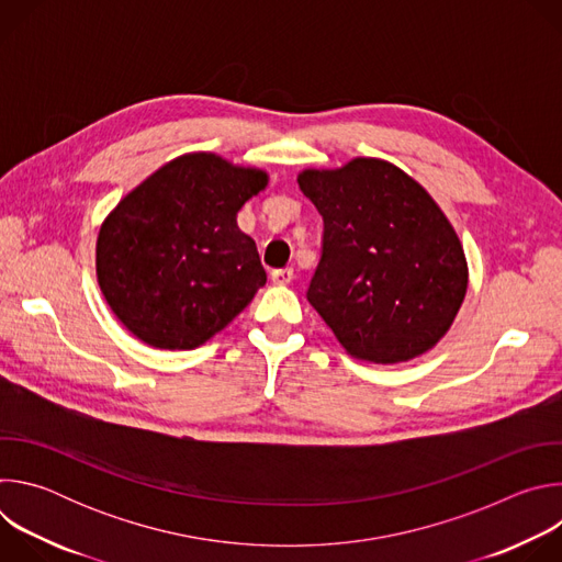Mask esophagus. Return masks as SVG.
Returning a JSON list of instances; mask_svg holds the SVG:
<instances>
[{"mask_svg": "<svg viewBox=\"0 0 562 562\" xmlns=\"http://www.w3.org/2000/svg\"><path fill=\"white\" fill-rule=\"evenodd\" d=\"M271 280H273V284L284 286V284H289L293 280V269H276L271 273Z\"/></svg>", "mask_w": 562, "mask_h": 562, "instance_id": "1", "label": "esophagus"}]
</instances>
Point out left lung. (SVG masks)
<instances>
[{"label": "left lung", "mask_w": 562, "mask_h": 562, "mask_svg": "<svg viewBox=\"0 0 562 562\" xmlns=\"http://www.w3.org/2000/svg\"><path fill=\"white\" fill-rule=\"evenodd\" d=\"M297 184L325 222L306 300L347 353L395 364L436 347L464 300L467 260L434 198L375 157L306 169Z\"/></svg>", "instance_id": "8db88e82"}]
</instances>
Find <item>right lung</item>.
<instances>
[{
	"mask_svg": "<svg viewBox=\"0 0 562 562\" xmlns=\"http://www.w3.org/2000/svg\"><path fill=\"white\" fill-rule=\"evenodd\" d=\"M269 182L215 153L171 159L104 220L95 267L120 323L155 349H195L267 282L237 211Z\"/></svg>",
	"mask_w": 562,
	"mask_h": 562,
	"instance_id": "add662e5",
	"label": "right lung"
}]
</instances>
